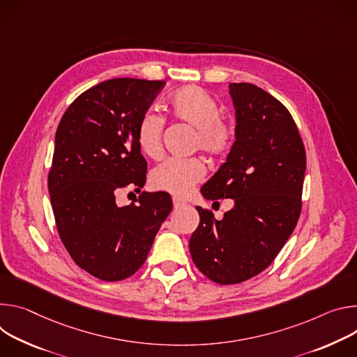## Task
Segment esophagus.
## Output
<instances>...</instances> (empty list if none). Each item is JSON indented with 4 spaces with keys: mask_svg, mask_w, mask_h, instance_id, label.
<instances>
[{
    "mask_svg": "<svg viewBox=\"0 0 357 357\" xmlns=\"http://www.w3.org/2000/svg\"><path fill=\"white\" fill-rule=\"evenodd\" d=\"M183 206H185V202L178 199V197H173V207L177 210V208H181Z\"/></svg>",
    "mask_w": 357,
    "mask_h": 357,
    "instance_id": "34e87169",
    "label": "esophagus"
}]
</instances>
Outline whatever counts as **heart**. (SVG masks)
<instances>
[{
    "mask_svg": "<svg viewBox=\"0 0 357 357\" xmlns=\"http://www.w3.org/2000/svg\"><path fill=\"white\" fill-rule=\"evenodd\" d=\"M172 114L195 128L194 146L211 158H221L229 153L235 140L234 126L221 117V106L200 86H185L176 91L170 100ZM166 119L155 112L143 113L137 126V142L142 151L155 158L163 151V130ZM206 176L204 162L199 157L167 158L151 173V184L176 195L188 194Z\"/></svg>",
    "mask_w": 357,
    "mask_h": 357,
    "instance_id": "1",
    "label": "heart"
}]
</instances>
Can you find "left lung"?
Returning <instances> with one entry per match:
<instances>
[{"label": "left lung", "mask_w": 357, "mask_h": 357, "mask_svg": "<svg viewBox=\"0 0 357 357\" xmlns=\"http://www.w3.org/2000/svg\"><path fill=\"white\" fill-rule=\"evenodd\" d=\"M235 142L220 170L202 187L207 200L232 199L215 220L197 207L200 224L190 238L192 262L220 285L240 284L266 269L302 211L306 153L289 110L252 84H229Z\"/></svg>", "instance_id": "8db88e82"}]
</instances>
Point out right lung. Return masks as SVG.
Instances as JSON below:
<instances>
[{"label":"right lung","instance_id":"1","mask_svg":"<svg viewBox=\"0 0 357 357\" xmlns=\"http://www.w3.org/2000/svg\"><path fill=\"white\" fill-rule=\"evenodd\" d=\"M166 82L116 77L79 95L55 135L48 190L61 241L95 278L116 282L144 264L173 208L169 192L142 191L129 206L116 192L146 183L137 126Z\"/></svg>","mask_w":357,"mask_h":357}]
</instances>
